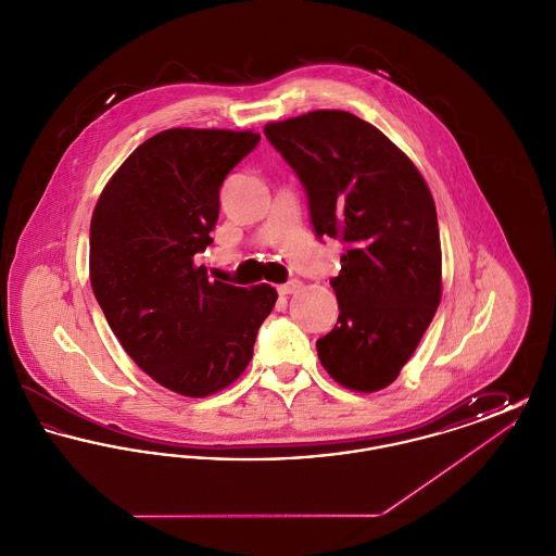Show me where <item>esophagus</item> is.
I'll use <instances>...</instances> for the list:
<instances>
[{"instance_id":"34e87169","label":"esophagus","mask_w":556,"mask_h":556,"mask_svg":"<svg viewBox=\"0 0 556 556\" xmlns=\"http://www.w3.org/2000/svg\"><path fill=\"white\" fill-rule=\"evenodd\" d=\"M300 288H302V283H300L298 279H291V281H288V283L279 286L277 291H279L281 295H290V293H295V291L300 290Z\"/></svg>"}]
</instances>
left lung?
Returning a JSON list of instances; mask_svg holds the SVG:
<instances>
[{"label":"left lung","instance_id":"obj_1","mask_svg":"<svg viewBox=\"0 0 556 556\" xmlns=\"http://www.w3.org/2000/svg\"><path fill=\"white\" fill-rule=\"evenodd\" d=\"M306 191L318 239H340L329 283L340 317L317 340L325 370L354 392L390 386L442 293L435 204L415 164L363 118L317 110L265 127Z\"/></svg>","mask_w":556,"mask_h":556}]
</instances>
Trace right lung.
<instances>
[{
	"mask_svg": "<svg viewBox=\"0 0 556 556\" xmlns=\"http://www.w3.org/2000/svg\"><path fill=\"white\" fill-rule=\"evenodd\" d=\"M258 141L252 131L159 132L123 162L93 211L89 270L108 325L139 369L181 396L233 383L277 302L266 283L211 281L193 265L212 243L225 177Z\"/></svg>",
	"mask_w": 556,
	"mask_h": 556,
	"instance_id": "add662e5",
	"label": "right lung"
}]
</instances>
